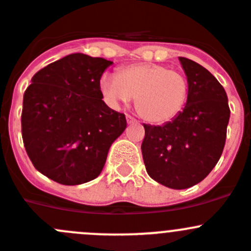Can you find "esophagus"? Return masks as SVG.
<instances>
[{
	"instance_id": "obj_1",
	"label": "esophagus",
	"mask_w": 251,
	"mask_h": 251,
	"mask_svg": "<svg viewBox=\"0 0 251 251\" xmlns=\"http://www.w3.org/2000/svg\"><path fill=\"white\" fill-rule=\"evenodd\" d=\"M137 119L135 118H133L132 116H127V123L128 124H132V123H137Z\"/></svg>"
}]
</instances>
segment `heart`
<instances>
[{
  "mask_svg": "<svg viewBox=\"0 0 251 251\" xmlns=\"http://www.w3.org/2000/svg\"><path fill=\"white\" fill-rule=\"evenodd\" d=\"M100 87L112 107L132 102L137 96L138 112L153 123H164L179 116L189 93L185 75L159 63L130 64L117 75L105 73Z\"/></svg>",
  "mask_w": 251,
  "mask_h": 251,
  "instance_id": "1",
  "label": "heart"
}]
</instances>
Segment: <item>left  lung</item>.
<instances>
[{"label":"left lung","mask_w":251,"mask_h":251,"mask_svg":"<svg viewBox=\"0 0 251 251\" xmlns=\"http://www.w3.org/2000/svg\"><path fill=\"white\" fill-rule=\"evenodd\" d=\"M189 93L179 116L163 126L143 124L142 154L151 179L172 189L201 183L217 165L230 117L225 89L197 62L179 57Z\"/></svg>","instance_id":"left-lung-1"}]
</instances>
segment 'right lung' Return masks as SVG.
Returning a JSON list of instances; mask_svg holds the SVG:
<instances>
[{"label":"right lung","instance_id":"add662e5","mask_svg":"<svg viewBox=\"0 0 251 251\" xmlns=\"http://www.w3.org/2000/svg\"><path fill=\"white\" fill-rule=\"evenodd\" d=\"M113 62L73 53L32 77L24 94L22 139L37 171L63 185L97 178L110 146L127 127L102 100L100 82Z\"/></svg>","mask_w":251,"mask_h":251}]
</instances>
